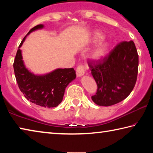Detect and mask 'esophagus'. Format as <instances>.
<instances>
[{
  "instance_id": "1",
  "label": "esophagus",
  "mask_w": 153,
  "mask_h": 153,
  "mask_svg": "<svg viewBox=\"0 0 153 153\" xmlns=\"http://www.w3.org/2000/svg\"><path fill=\"white\" fill-rule=\"evenodd\" d=\"M85 74V71H84V67L83 66H78L77 68V70H76V75H77V77H82Z\"/></svg>"
}]
</instances>
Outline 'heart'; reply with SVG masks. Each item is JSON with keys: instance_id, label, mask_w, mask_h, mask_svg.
Instances as JSON below:
<instances>
[{"instance_id": "b5f03b06", "label": "heart", "mask_w": 153, "mask_h": 153, "mask_svg": "<svg viewBox=\"0 0 153 153\" xmlns=\"http://www.w3.org/2000/svg\"><path fill=\"white\" fill-rule=\"evenodd\" d=\"M105 39V35L101 31L96 30L93 31L91 36V42L98 43ZM110 49V44L108 42H101L90 52L88 55L90 60L99 61L104 59L107 56Z\"/></svg>"}]
</instances>
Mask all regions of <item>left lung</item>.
I'll list each match as a JSON object with an SVG mask.
<instances>
[{"label": "left lung", "mask_w": 153, "mask_h": 153, "mask_svg": "<svg viewBox=\"0 0 153 153\" xmlns=\"http://www.w3.org/2000/svg\"><path fill=\"white\" fill-rule=\"evenodd\" d=\"M88 63L98 86L97 94L92 97L97 105H115L132 91L138 69V55L133 41L120 42L104 59Z\"/></svg>", "instance_id": "left-lung-1"}]
</instances>
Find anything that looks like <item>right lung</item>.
Listing matches in <instances>:
<instances>
[{
  "instance_id": "1",
  "label": "right lung",
  "mask_w": 153,
  "mask_h": 153,
  "mask_svg": "<svg viewBox=\"0 0 153 153\" xmlns=\"http://www.w3.org/2000/svg\"><path fill=\"white\" fill-rule=\"evenodd\" d=\"M44 27L42 24L36 25L24 38L17 51L13 68L18 86L28 100L40 107H56L63 100L66 87L76 79V71L73 68H57L47 74H33L25 66L20 49L28 35Z\"/></svg>"
}]
</instances>
